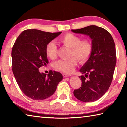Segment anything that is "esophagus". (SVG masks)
Returning a JSON list of instances; mask_svg holds the SVG:
<instances>
[{
  "label": "esophagus",
  "instance_id": "esophagus-1",
  "mask_svg": "<svg viewBox=\"0 0 127 127\" xmlns=\"http://www.w3.org/2000/svg\"><path fill=\"white\" fill-rule=\"evenodd\" d=\"M63 76L64 77H69V76H71V75L69 74H67V73H63Z\"/></svg>",
  "mask_w": 127,
  "mask_h": 127
}]
</instances>
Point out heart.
<instances>
[{"mask_svg": "<svg viewBox=\"0 0 127 127\" xmlns=\"http://www.w3.org/2000/svg\"><path fill=\"white\" fill-rule=\"evenodd\" d=\"M58 41L70 49L69 57H72L68 60H59L54 63V68L59 71L66 73L72 72L77 65L76 59L80 63H83L91 55L93 46L89 39L81 40L80 36L68 33L59 37ZM45 51L46 55L50 59H55L57 58L58 49L54 42H49L46 45Z\"/></svg>", "mask_w": 127, "mask_h": 127, "instance_id": "b5f03b06", "label": "heart"}]
</instances>
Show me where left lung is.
Listing matches in <instances>:
<instances>
[{
  "mask_svg": "<svg viewBox=\"0 0 127 127\" xmlns=\"http://www.w3.org/2000/svg\"><path fill=\"white\" fill-rule=\"evenodd\" d=\"M72 31L89 36L93 46L90 58L79 70L83 74L79 77L81 87L73 94L83 102H94L106 93L112 82L117 63L115 43L108 31L95 25Z\"/></svg>",
  "mask_w": 127,
  "mask_h": 127,
  "instance_id": "8db88e82",
  "label": "left lung"
}]
</instances>
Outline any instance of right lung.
<instances>
[{"label": "right lung", "mask_w": 127, "mask_h": 127, "mask_svg": "<svg viewBox=\"0 0 127 127\" xmlns=\"http://www.w3.org/2000/svg\"><path fill=\"white\" fill-rule=\"evenodd\" d=\"M61 33L26 30L14 42L12 50L13 73L21 91L30 98L42 100L50 97L63 79L58 72L50 70L46 75L38 70L49 63L46 44Z\"/></svg>", "instance_id": "1"}]
</instances>
